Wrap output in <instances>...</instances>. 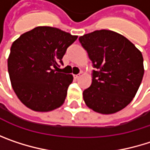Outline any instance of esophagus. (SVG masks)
Instances as JSON below:
<instances>
[{
  "instance_id": "1",
  "label": "esophagus",
  "mask_w": 150,
  "mask_h": 150,
  "mask_svg": "<svg viewBox=\"0 0 150 150\" xmlns=\"http://www.w3.org/2000/svg\"><path fill=\"white\" fill-rule=\"evenodd\" d=\"M79 77H80V75H74V78H75V80H76V79H78Z\"/></svg>"
}]
</instances>
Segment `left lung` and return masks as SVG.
Returning <instances> with one entry per match:
<instances>
[{
  "label": "left lung",
  "instance_id": "1",
  "mask_svg": "<svg viewBox=\"0 0 150 150\" xmlns=\"http://www.w3.org/2000/svg\"><path fill=\"white\" fill-rule=\"evenodd\" d=\"M92 61L93 78L83 91L86 105L104 115L116 113L129 105L141 85L143 57L123 35L111 30H96L79 37Z\"/></svg>",
  "mask_w": 150,
  "mask_h": 150
}]
</instances>
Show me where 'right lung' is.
Instances as JSON below:
<instances>
[{
	"label": "right lung",
	"instance_id": "obj_1",
	"mask_svg": "<svg viewBox=\"0 0 150 150\" xmlns=\"http://www.w3.org/2000/svg\"><path fill=\"white\" fill-rule=\"evenodd\" d=\"M77 37L42 26L22 34L13 42L8 59V74L15 93L26 107L47 112L63 104L73 75L57 69Z\"/></svg>",
	"mask_w": 150,
	"mask_h": 150
}]
</instances>
